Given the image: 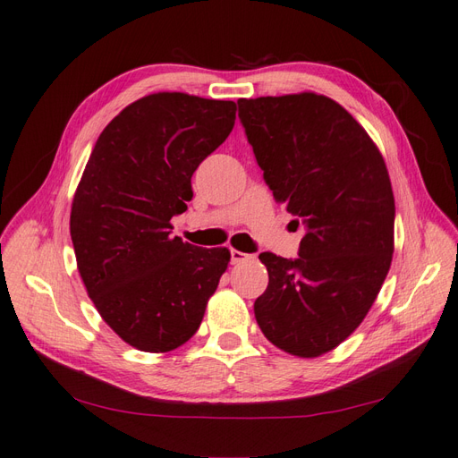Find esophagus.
<instances>
[{
  "label": "esophagus",
  "instance_id": "34e87169",
  "mask_svg": "<svg viewBox=\"0 0 458 458\" xmlns=\"http://www.w3.org/2000/svg\"><path fill=\"white\" fill-rule=\"evenodd\" d=\"M230 257H232V265H240V263H243V261L251 259V255L243 253V251H238V250H232V251H230Z\"/></svg>",
  "mask_w": 458,
  "mask_h": 458
}]
</instances>
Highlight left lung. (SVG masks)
Segmentation results:
<instances>
[{
	"label": "left lung",
	"instance_id": "8db88e82",
	"mask_svg": "<svg viewBox=\"0 0 458 458\" xmlns=\"http://www.w3.org/2000/svg\"><path fill=\"white\" fill-rule=\"evenodd\" d=\"M240 120L276 203L306 226L298 259L261 253L255 319L276 348L318 358L371 310L394 251L385 160L341 104L315 92L240 98Z\"/></svg>",
	"mask_w": 458,
	"mask_h": 458
}]
</instances>
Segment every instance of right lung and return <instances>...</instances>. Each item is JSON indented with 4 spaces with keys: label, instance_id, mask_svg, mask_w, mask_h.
Listing matches in <instances>:
<instances>
[{
    "label": "right lung",
    "instance_id": "add662e5",
    "mask_svg": "<svg viewBox=\"0 0 458 458\" xmlns=\"http://www.w3.org/2000/svg\"><path fill=\"white\" fill-rule=\"evenodd\" d=\"M236 102L155 92L104 127L72 205L79 275L100 318L140 352L185 344L228 268L226 248L172 238L191 175L230 135Z\"/></svg>",
    "mask_w": 458,
    "mask_h": 458
}]
</instances>
